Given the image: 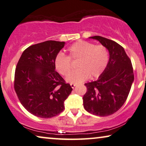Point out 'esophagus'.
Instances as JSON below:
<instances>
[{"label": "esophagus", "mask_w": 146, "mask_h": 146, "mask_svg": "<svg viewBox=\"0 0 146 146\" xmlns=\"http://www.w3.org/2000/svg\"><path fill=\"white\" fill-rule=\"evenodd\" d=\"M70 85H71V88H73L75 86V85H76V84H74V83H71L70 84Z\"/></svg>", "instance_id": "34e87169"}]
</instances>
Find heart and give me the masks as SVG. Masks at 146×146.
Listing matches in <instances>:
<instances>
[{
    "instance_id": "1",
    "label": "heart",
    "mask_w": 146,
    "mask_h": 146,
    "mask_svg": "<svg viewBox=\"0 0 146 146\" xmlns=\"http://www.w3.org/2000/svg\"><path fill=\"white\" fill-rule=\"evenodd\" d=\"M69 56L60 52L54 59V66L60 75L66 76L71 69V61H77L76 68L67 76V82L79 83L90 77L95 79L104 72L110 60L107 47L102 44L79 40L68 48Z\"/></svg>"
}]
</instances>
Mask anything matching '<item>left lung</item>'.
<instances>
[{
	"mask_svg": "<svg viewBox=\"0 0 146 146\" xmlns=\"http://www.w3.org/2000/svg\"><path fill=\"white\" fill-rule=\"evenodd\" d=\"M90 38L107 47L110 60L98 79L84 84L87 90L82 98L83 106L90 113L106 117L117 112L127 100L134 81L133 67L118 43L100 36Z\"/></svg>",
	"mask_w": 146,
	"mask_h": 146,
	"instance_id": "obj_1",
	"label": "left lung"
}]
</instances>
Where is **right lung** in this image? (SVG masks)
<instances>
[{
    "label": "right lung",
    "instance_id": "right-lung-1",
    "mask_svg": "<svg viewBox=\"0 0 146 146\" xmlns=\"http://www.w3.org/2000/svg\"><path fill=\"white\" fill-rule=\"evenodd\" d=\"M64 44L47 40L31 45L17 62L14 90L22 106L35 116L48 119L61 113L73 90L55 71L54 59Z\"/></svg>",
    "mask_w": 146,
    "mask_h": 146
}]
</instances>
